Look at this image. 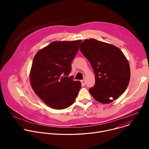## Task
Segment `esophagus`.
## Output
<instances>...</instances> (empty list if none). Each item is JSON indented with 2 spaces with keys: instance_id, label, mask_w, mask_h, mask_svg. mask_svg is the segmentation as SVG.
I'll return each instance as SVG.
<instances>
[{
  "instance_id": "obj_1",
  "label": "esophagus",
  "mask_w": 149,
  "mask_h": 149,
  "mask_svg": "<svg viewBox=\"0 0 149 149\" xmlns=\"http://www.w3.org/2000/svg\"><path fill=\"white\" fill-rule=\"evenodd\" d=\"M81 84H82V85L83 86H84L85 85H86V80L85 79H83V80H81Z\"/></svg>"
}]
</instances>
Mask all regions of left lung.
Returning a JSON list of instances; mask_svg holds the SVG:
<instances>
[{
	"label": "left lung",
	"mask_w": 149,
	"mask_h": 149,
	"mask_svg": "<svg viewBox=\"0 0 149 149\" xmlns=\"http://www.w3.org/2000/svg\"><path fill=\"white\" fill-rule=\"evenodd\" d=\"M79 49L95 74V85L89 89L91 95L102 104L117 99L126 90L130 79L129 63L122 51L95 39H85Z\"/></svg>",
	"instance_id": "1"
}]
</instances>
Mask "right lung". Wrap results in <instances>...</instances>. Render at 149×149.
<instances>
[{
  "mask_svg": "<svg viewBox=\"0 0 149 149\" xmlns=\"http://www.w3.org/2000/svg\"><path fill=\"white\" fill-rule=\"evenodd\" d=\"M82 40L54 41L35 54L30 71L31 86L48 106L56 110L69 107L81 88L79 81L68 77L71 62Z\"/></svg>",
  "mask_w": 149,
  "mask_h": 149,
  "instance_id": "add662e5",
  "label": "right lung"
}]
</instances>
